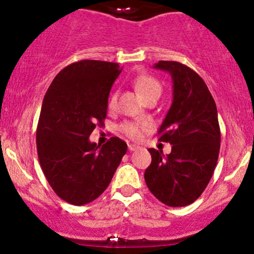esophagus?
I'll list each match as a JSON object with an SVG mask.
<instances>
[{"label": "esophagus", "instance_id": "1", "mask_svg": "<svg viewBox=\"0 0 254 254\" xmlns=\"http://www.w3.org/2000/svg\"><path fill=\"white\" fill-rule=\"evenodd\" d=\"M127 147H129L130 151H136V150H139L140 146L134 145V143H129V146H127Z\"/></svg>", "mask_w": 254, "mask_h": 254}]
</instances>
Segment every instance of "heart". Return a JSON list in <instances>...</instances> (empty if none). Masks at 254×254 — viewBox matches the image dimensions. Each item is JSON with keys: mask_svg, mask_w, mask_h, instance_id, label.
<instances>
[{"mask_svg": "<svg viewBox=\"0 0 254 254\" xmlns=\"http://www.w3.org/2000/svg\"><path fill=\"white\" fill-rule=\"evenodd\" d=\"M132 84H134L135 89H136L137 93L140 94L143 101L147 99L148 97L160 96L161 91H162L160 82L150 75H137L136 77L132 79ZM117 98L118 93L113 92L108 101V107L111 109H114L115 106H117ZM143 127H147V125L139 124V123L135 122H125L120 127V130L130 139L137 140L141 136V129H143Z\"/></svg>", "mask_w": 254, "mask_h": 254, "instance_id": "heart-1", "label": "heart"}]
</instances>
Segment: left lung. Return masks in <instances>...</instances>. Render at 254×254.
<instances>
[{
	"label": "left lung",
	"mask_w": 254,
	"mask_h": 254,
	"mask_svg": "<svg viewBox=\"0 0 254 254\" xmlns=\"http://www.w3.org/2000/svg\"><path fill=\"white\" fill-rule=\"evenodd\" d=\"M158 70L172 76L173 102L158 129L160 141L172 151L148 148L151 165L145 182L151 193L168 206H187L205 190L219 158L220 134L217 109L203 78L177 61H158Z\"/></svg>",
	"instance_id": "obj_1"
}]
</instances>
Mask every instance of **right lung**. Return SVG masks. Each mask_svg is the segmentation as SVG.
Segmentation results:
<instances>
[{
    "mask_svg": "<svg viewBox=\"0 0 254 254\" xmlns=\"http://www.w3.org/2000/svg\"><path fill=\"white\" fill-rule=\"evenodd\" d=\"M119 64L81 60L66 66L51 82L37 127L40 166L53 190L72 205L98 198L111 183L127 145L114 136L103 146L89 141L107 117Z\"/></svg>",
    "mask_w": 254,
    "mask_h": 254,
    "instance_id": "obj_1",
    "label": "right lung"
}]
</instances>
